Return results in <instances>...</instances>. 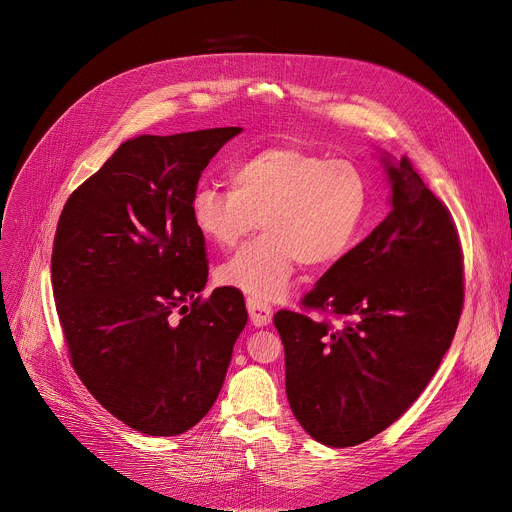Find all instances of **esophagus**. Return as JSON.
<instances>
[{
  "instance_id": "1",
  "label": "esophagus",
  "mask_w": 512,
  "mask_h": 512,
  "mask_svg": "<svg viewBox=\"0 0 512 512\" xmlns=\"http://www.w3.org/2000/svg\"><path fill=\"white\" fill-rule=\"evenodd\" d=\"M247 310H249V318H251L253 326L263 328V326L271 324L273 310L267 304H261V302H255V300H247Z\"/></svg>"
}]
</instances>
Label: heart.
<instances>
[{"label": "heart", "instance_id": "b5f03b06", "mask_svg": "<svg viewBox=\"0 0 512 512\" xmlns=\"http://www.w3.org/2000/svg\"><path fill=\"white\" fill-rule=\"evenodd\" d=\"M233 186L202 184L190 200L196 231L235 247L259 223L265 233L218 269V281L249 300H281L302 261L328 267L354 245L369 206V182L348 160L298 148H267L241 160Z\"/></svg>", "mask_w": 512, "mask_h": 512}]
</instances>
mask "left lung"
<instances>
[{"mask_svg":"<svg viewBox=\"0 0 512 512\" xmlns=\"http://www.w3.org/2000/svg\"><path fill=\"white\" fill-rule=\"evenodd\" d=\"M391 186L385 221L336 261L304 306L352 318L281 310L285 393L316 442L350 448L397 421L448 352L464 302L462 249L450 210L407 158L381 154Z\"/></svg>","mask_w":512,"mask_h":512,"instance_id":"obj_1","label":"left lung"}]
</instances>
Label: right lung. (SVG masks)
Listing matches in <instances>:
<instances>
[{
    "label": "right lung",
    "mask_w": 512,
    "mask_h": 512,
    "mask_svg": "<svg viewBox=\"0 0 512 512\" xmlns=\"http://www.w3.org/2000/svg\"><path fill=\"white\" fill-rule=\"evenodd\" d=\"M241 131L127 139L60 214L50 269L70 362L145 435L184 433L208 413L247 324L235 289L200 302L208 267L190 216L202 170Z\"/></svg>",
    "instance_id": "1"
}]
</instances>
